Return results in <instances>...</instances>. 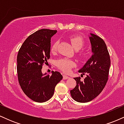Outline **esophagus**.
<instances>
[{"instance_id":"34e87169","label":"esophagus","mask_w":124,"mask_h":124,"mask_svg":"<svg viewBox=\"0 0 124 124\" xmlns=\"http://www.w3.org/2000/svg\"><path fill=\"white\" fill-rule=\"evenodd\" d=\"M69 78H69V76H66V75H63V80H66V79H69Z\"/></svg>"}]
</instances>
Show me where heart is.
Instances as JSON below:
<instances>
[{
	"mask_svg": "<svg viewBox=\"0 0 124 124\" xmlns=\"http://www.w3.org/2000/svg\"><path fill=\"white\" fill-rule=\"evenodd\" d=\"M71 44L72 46L76 50H79L83 46L85 41H84L83 38L80 36L75 35V36L70 37L69 38ZM58 42H54L51 47V51L52 52H55L57 49ZM56 66L59 69L63 71L65 73L69 72L71 68L75 65V63L71 59H67V58H61L56 61Z\"/></svg>",
	"mask_w": 124,
	"mask_h": 124,
	"instance_id": "b5f03b06",
	"label": "heart"
}]
</instances>
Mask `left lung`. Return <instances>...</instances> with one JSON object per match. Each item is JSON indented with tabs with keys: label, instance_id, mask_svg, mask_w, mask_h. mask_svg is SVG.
Listing matches in <instances>:
<instances>
[{
	"label": "left lung",
	"instance_id": "obj_1",
	"mask_svg": "<svg viewBox=\"0 0 124 124\" xmlns=\"http://www.w3.org/2000/svg\"><path fill=\"white\" fill-rule=\"evenodd\" d=\"M92 54L90 58L79 70L87 74L83 81L75 78L76 86L70 90L72 97L79 103L89 102L99 96L106 86L108 78L110 57L107 45L102 38L90 33L89 37Z\"/></svg>",
	"mask_w": 124,
	"mask_h": 124
}]
</instances>
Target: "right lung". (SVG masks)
Here are the masks:
<instances>
[{
    "mask_svg": "<svg viewBox=\"0 0 124 124\" xmlns=\"http://www.w3.org/2000/svg\"><path fill=\"white\" fill-rule=\"evenodd\" d=\"M57 31L41 29L25 39L18 51L17 71L20 85L27 96L38 103L49 100L63 77L59 72L42 74V65L50 58L51 39Z\"/></svg>",
    "mask_w": 124,
    "mask_h": 124,
    "instance_id": "right-lung-1",
    "label": "right lung"
}]
</instances>
